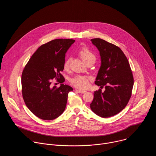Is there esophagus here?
<instances>
[{
	"mask_svg": "<svg viewBox=\"0 0 156 156\" xmlns=\"http://www.w3.org/2000/svg\"><path fill=\"white\" fill-rule=\"evenodd\" d=\"M77 92H78L79 93H81V94H83L84 93H86V91H84V90H79V89H76L75 90Z\"/></svg>",
	"mask_w": 156,
	"mask_h": 156,
	"instance_id": "1",
	"label": "esophagus"
}]
</instances>
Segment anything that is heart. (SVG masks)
I'll return each mask as SVG.
<instances>
[{"instance_id":"obj_1","label":"heart","mask_w":156,"mask_h":156,"mask_svg":"<svg viewBox=\"0 0 156 156\" xmlns=\"http://www.w3.org/2000/svg\"><path fill=\"white\" fill-rule=\"evenodd\" d=\"M78 54L86 64L88 63H94L96 59L94 53L87 47L81 48L78 51ZM70 61V57L66 58L65 60L63 63V68L65 70H68L69 69ZM91 79V78L89 76L76 75L70 80V83L78 89L84 90L89 86Z\"/></svg>"}]
</instances>
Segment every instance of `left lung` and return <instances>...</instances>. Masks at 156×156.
Segmentation results:
<instances>
[{
	"instance_id": "obj_1",
	"label": "left lung",
	"mask_w": 156,
	"mask_h": 156,
	"mask_svg": "<svg viewBox=\"0 0 156 156\" xmlns=\"http://www.w3.org/2000/svg\"><path fill=\"white\" fill-rule=\"evenodd\" d=\"M98 49L101 65L95 84L105 90L96 91L90 104L93 112L102 118L117 115L131 96L134 80L128 60L120 48L100 38L91 40Z\"/></svg>"
}]
</instances>
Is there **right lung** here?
<instances>
[{
	"label": "right lung",
	"instance_id": "add662e5",
	"mask_svg": "<svg viewBox=\"0 0 156 156\" xmlns=\"http://www.w3.org/2000/svg\"><path fill=\"white\" fill-rule=\"evenodd\" d=\"M75 40L57 39L41 45L33 54L21 75L22 96L26 105L38 118L52 120L65 109L68 94L73 88L61 84L52 87L54 78L60 83L63 76L65 53Z\"/></svg>",
	"mask_w": 156,
	"mask_h": 156
}]
</instances>
